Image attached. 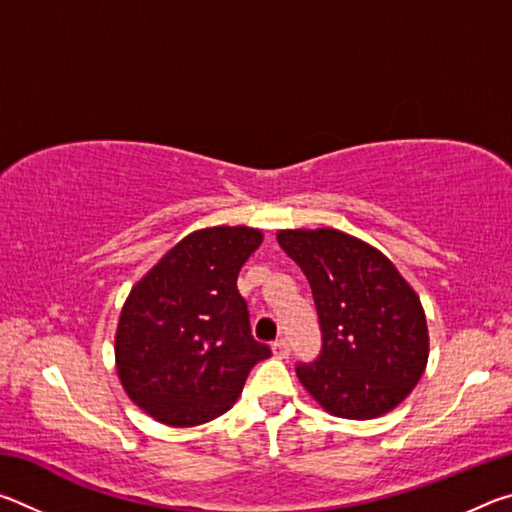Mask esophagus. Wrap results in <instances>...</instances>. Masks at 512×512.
Returning <instances> with one entry per match:
<instances>
[{
    "instance_id": "esophagus-1",
    "label": "esophagus",
    "mask_w": 512,
    "mask_h": 512,
    "mask_svg": "<svg viewBox=\"0 0 512 512\" xmlns=\"http://www.w3.org/2000/svg\"><path fill=\"white\" fill-rule=\"evenodd\" d=\"M271 350H273V357H277V359H289V354H291L289 343L284 341V339L275 341V343L271 345Z\"/></svg>"
}]
</instances>
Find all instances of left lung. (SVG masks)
I'll return each instance as SVG.
<instances>
[{"label": "left lung", "instance_id": "left-lung-1", "mask_svg": "<svg viewBox=\"0 0 512 512\" xmlns=\"http://www.w3.org/2000/svg\"><path fill=\"white\" fill-rule=\"evenodd\" d=\"M277 244L307 275L323 350L296 375L327 413L372 420L406 400L429 359L422 302L395 264L334 228L280 230Z\"/></svg>", "mask_w": 512, "mask_h": 512}]
</instances>
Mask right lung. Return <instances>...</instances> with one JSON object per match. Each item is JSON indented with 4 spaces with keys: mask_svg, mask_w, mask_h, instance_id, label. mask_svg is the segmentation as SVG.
I'll return each instance as SVG.
<instances>
[{
    "mask_svg": "<svg viewBox=\"0 0 512 512\" xmlns=\"http://www.w3.org/2000/svg\"><path fill=\"white\" fill-rule=\"evenodd\" d=\"M264 241L248 225L180 239L128 293L115 334L126 395L169 427L210 422L237 402L268 345L250 334L237 277Z\"/></svg>",
    "mask_w": 512,
    "mask_h": 512,
    "instance_id": "add662e5",
    "label": "right lung"
}]
</instances>
